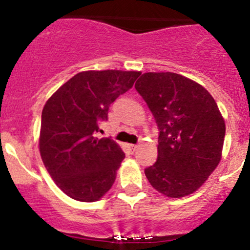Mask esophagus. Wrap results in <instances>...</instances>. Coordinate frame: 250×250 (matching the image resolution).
Masks as SVG:
<instances>
[{
  "label": "esophagus",
  "instance_id": "1",
  "mask_svg": "<svg viewBox=\"0 0 250 250\" xmlns=\"http://www.w3.org/2000/svg\"><path fill=\"white\" fill-rule=\"evenodd\" d=\"M128 148L134 153V151L137 149V145H128Z\"/></svg>",
  "mask_w": 250,
  "mask_h": 250
}]
</instances>
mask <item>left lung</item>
<instances>
[{
    "label": "left lung",
    "mask_w": 250,
    "mask_h": 250,
    "mask_svg": "<svg viewBox=\"0 0 250 250\" xmlns=\"http://www.w3.org/2000/svg\"><path fill=\"white\" fill-rule=\"evenodd\" d=\"M135 89L157 128V160L145 169L150 185L168 197L197 190L221 161L225 120L202 85L175 73H145Z\"/></svg>",
    "instance_id": "8db88e82"
}]
</instances>
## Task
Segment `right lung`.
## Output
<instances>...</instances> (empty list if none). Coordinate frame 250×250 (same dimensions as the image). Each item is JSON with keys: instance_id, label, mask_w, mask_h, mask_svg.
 <instances>
[{"instance_id": "obj_1", "label": "right lung", "mask_w": 250, "mask_h": 250, "mask_svg": "<svg viewBox=\"0 0 250 250\" xmlns=\"http://www.w3.org/2000/svg\"><path fill=\"white\" fill-rule=\"evenodd\" d=\"M140 71L89 70L71 77L42 110L40 153L64 194L81 202L100 200L115 182L125 153L114 140L99 139V122L110 104L133 87Z\"/></svg>"}]
</instances>
